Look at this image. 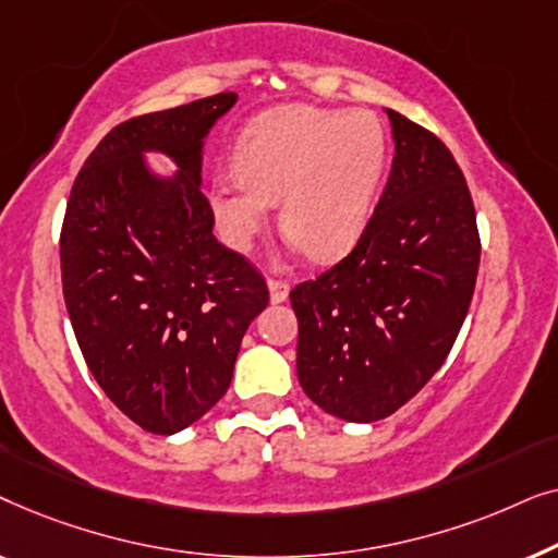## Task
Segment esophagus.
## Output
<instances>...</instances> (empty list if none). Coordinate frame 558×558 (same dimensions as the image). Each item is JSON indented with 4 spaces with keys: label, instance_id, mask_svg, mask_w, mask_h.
<instances>
[{
    "label": "esophagus",
    "instance_id": "1",
    "mask_svg": "<svg viewBox=\"0 0 558 558\" xmlns=\"http://www.w3.org/2000/svg\"><path fill=\"white\" fill-rule=\"evenodd\" d=\"M269 296H271L274 304L287 302V296H289V284H287V281L284 279H269Z\"/></svg>",
    "mask_w": 558,
    "mask_h": 558
}]
</instances>
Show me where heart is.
<instances>
[{
    "mask_svg": "<svg viewBox=\"0 0 558 558\" xmlns=\"http://www.w3.org/2000/svg\"><path fill=\"white\" fill-rule=\"evenodd\" d=\"M386 129L371 111L292 104L243 129L233 172L208 203L228 246L248 251L281 201L289 241L319 262L348 254L368 226L386 172Z\"/></svg>",
    "mask_w": 558,
    "mask_h": 558,
    "instance_id": "b5f03b06",
    "label": "heart"
}]
</instances>
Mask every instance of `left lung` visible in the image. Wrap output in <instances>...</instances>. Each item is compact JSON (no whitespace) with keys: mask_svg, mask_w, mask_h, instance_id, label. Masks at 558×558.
<instances>
[{"mask_svg":"<svg viewBox=\"0 0 558 558\" xmlns=\"http://www.w3.org/2000/svg\"><path fill=\"white\" fill-rule=\"evenodd\" d=\"M396 155L355 248L292 289L296 376L345 422L391 416L441 368L480 266L475 205L445 142L386 109Z\"/></svg>","mask_w":558,"mask_h":558,"instance_id":"obj_1","label":"left lung"}]
</instances>
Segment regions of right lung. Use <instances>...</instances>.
<instances>
[{
  "label": "right lung",
  "instance_id": "obj_1",
  "mask_svg": "<svg viewBox=\"0 0 558 558\" xmlns=\"http://www.w3.org/2000/svg\"><path fill=\"white\" fill-rule=\"evenodd\" d=\"M235 94L113 126L68 197L60 271L86 365L151 434L195 424L223 399L248 325L269 304L262 274L213 235L203 144ZM170 156L165 179L143 162Z\"/></svg>",
  "mask_w": 558,
  "mask_h": 558
}]
</instances>
